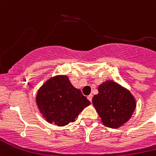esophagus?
Listing matches in <instances>:
<instances>
[{
    "mask_svg": "<svg viewBox=\"0 0 156 156\" xmlns=\"http://www.w3.org/2000/svg\"><path fill=\"white\" fill-rule=\"evenodd\" d=\"M87 99L91 102V100H92V95H89L88 97H87Z\"/></svg>",
    "mask_w": 156,
    "mask_h": 156,
    "instance_id": "esophagus-1",
    "label": "esophagus"
}]
</instances>
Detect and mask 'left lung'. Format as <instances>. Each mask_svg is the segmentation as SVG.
<instances>
[{
	"instance_id": "8db88e82",
	"label": "left lung",
	"mask_w": 156,
	"mask_h": 156,
	"mask_svg": "<svg viewBox=\"0 0 156 156\" xmlns=\"http://www.w3.org/2000/svg\"><path fill=\"white\" fill-rule=\"evenodd\" d=\"M98 91L92 103L105 126L117 128L130 119L136 108V101L130 91L113 81L101 84Z\"/></svg>"
}]
</instances>
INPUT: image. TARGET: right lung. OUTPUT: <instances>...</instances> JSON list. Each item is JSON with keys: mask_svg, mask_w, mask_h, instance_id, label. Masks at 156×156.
Instances as JSON below:
<instances>
[{"mask_svg": "<svg viewBox=\"0 0 156 156\" xmlns=\"http://www.w3.org/2000/svg\"><path fill=\"white\" fill-rule=\"evenodd\" d=\"M36 102L45 119L57 126L74 122L79 113L91 104L65 75L46 81L37 91Z\"/></svg>", "mask_w": 156, "mask_h": 156, "instance_id": "1", "label": "right lung"}]
</instances>
